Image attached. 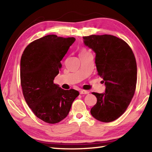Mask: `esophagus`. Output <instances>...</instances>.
I'll return each instance as SVG.
<instances>
[{"label": "esophagus", "instance_id": "esophagus-1", "mask_svg": "<svg viewBox=\"0 0 152 152\" xmlns=\"http://www.w3.org/2000/svg\"><path fill=\"white\" fill-rule=\"evenodd\" d=\"M80 94H81V95H83V94L86 95V94H88L89 91H86V90H80Z\"/></svg>", "mask_w": 152, "mask_h": 152}]
</instances>
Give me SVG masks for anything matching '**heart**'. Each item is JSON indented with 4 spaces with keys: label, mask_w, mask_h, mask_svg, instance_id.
<instances>
[{
    "label": "heart",
    "mask_w": 152,
    "mask_h": 152,
    "mask_svg": "<svg viewBox=\"0 0 152 152\" xmlns=\"http://www.w3.org/2000/svg\"><path fill=\"white\" fill-rule=\"evenodd\" d=\"M87 52V51L86 50H82V51H81V52H80V53H86Z\"/></svg>",
    "instance_id": "1"
}]
</instances>
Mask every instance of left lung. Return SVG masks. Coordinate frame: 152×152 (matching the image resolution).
Wrapping results in <instances>:
<instances>
[{
	"instance_id": "obj_1",
	"label": "left lung",
	"mask_w": 152,
	"mask_h": 152,
	"mask_svg": "<svg viewBox=\"0 0 152 152\" xmlns=\"http://www.w3.org/2000/svg\"><path fill=\"white\" fill-rule=\"evenodd\" d=\"M83 43L95 53V64L106 86L105 93H92L97 101L91 109L93 118L111 122L124 114L136 89L137 66L129 46L110 34L83 37Z\"/></svg>"
}]
</instances>
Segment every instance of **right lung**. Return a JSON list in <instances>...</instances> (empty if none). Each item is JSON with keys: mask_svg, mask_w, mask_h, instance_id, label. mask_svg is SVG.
Segmentation results:
<instances>
[{"mask_svg": "<svg viewBox=\"0 0 152 152\" xmlns=\"http://www.w3.org/2000/svg\"><path fill=\"white\" fill-rule=\"evenodd\" d=\"M75 40L47 35L28 44L22 54L20 77L25 101L37 118L48 124L65 118L79 95L76 90H64L53 83L61 60Z\"/></svg>", "mask_w": 152, "mask_h": 152, "instance_id": "right-lung-1", "label": "right lung"}]
</instances>
